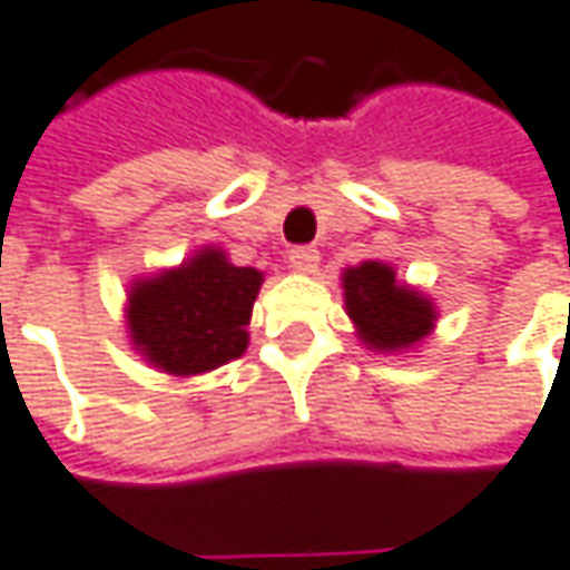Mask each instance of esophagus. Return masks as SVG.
<instances>
[{
    "instance_id": "1",
    "label": "esophagus",
    "mask_w": 570,
    "mask_h": 570,
    "mask_svg": "<svg viewBox=\"0 0 570 570\" xmlns=\"http://www.w3.org/2000/svg\"><path fill=\"white\" fill-rule=\"evenodd\" d=\"M289 267L296 271V274H315L318 271V252L309 248V245H303V248H293L289 252Z\"/></svg>"
}]
</instances>
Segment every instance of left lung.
I'll use <instances>...</instances> for the list:
<instances>
[{"instance_id":"1","label":"left lung","mask_w":570,"mask_h":570,"mask_svg":"<svg viewBox=\"0 0 570 570\" xmlns=\"http://www.w3.org/2000/svg\"><path fill=\"white\" fill-rule=\"evenodd\" d=\"M344 309L354 334L380 354H405L436 328V303L417 286L402 284L385 261H360L341 274Z\"/></svg>"}]
</instances>
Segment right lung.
Segmentation results:
<instances>
[{
	"instance_id": "1",
	"label": "right lung",
	"mask_w": 570,
	"mask_h": 570,
	"mask_svg": "<svg viewBox=\"0 0 570 570\" xmlns=\"http://www.w3.org/2000/svg\"><path fill=\"white\" fill-rule=\"evenodd\" d=\"M264 274L238 267L223 248L204 245L127 289V337L153 370L190 380L245 354L248 322Z\"/></svg>"
}]
</instances>
